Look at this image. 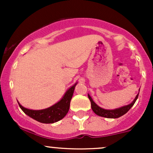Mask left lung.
<instances>
[{
    "mask_svg": "<svg viewBox=\"0 0 153 153\" xmlns=\"http://www.w3.org/2000/svg\"><path fill=\"white\" fill-rule=\"evenodd\" d=\"M139 96V94L137 95L134 101H132L131 103L127 105V106H124L122 107H120V108H116V109H112V110H107L104 109V108H101L96 104V103L93 101V99H91V96L89 94H88V99L91 101V108L94 111V112L98 116H100V117H106V118H112V119H117L119 118V117H122L124 114H125L126 113L129 111L131 107L133 106V105L134 104L135 101H137Z\"/></svg>",
    "mask_w": 153,
    "mask_h": 153,
    "instance_id": "obj_1",
    "label": "left lung"
}]
</instances>
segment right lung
<instances>
[{
    "instance_id": "1",
    "label": "right lung",
    "mask_w": 153,
    "mask_h": 153,
    "mask_svg": "<svg viewBox=\"0 0 153 153\" xmlns=\"http://www.w3.org/2000/svg\"><path fill=\"white\" fill-rule=\"evenodd\" d=\"M77 83H75V85L70 88L59 102L45 109H28L22 106L19 102L18 103L23 111L31 118L44 124H52V123L61 120L68 114L70 108V103H71V99L73 97V92H74L75 87Z\"/></svg>"
}]
</instances>
